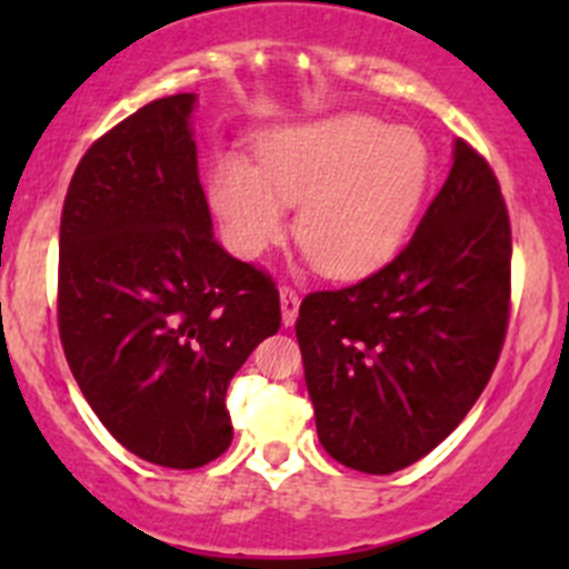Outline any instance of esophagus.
<instances>
[{
    "label": "esophagus",
    "instance_id": "obj_1",
    "mask_svg": "<svg viewBox=\"0 0 569 569\" xmlns=\"http://www.w3.org/2000/svg\"><path fill=\"white\" fill-rule=\"evenodd\" d=\"M280 311H283V325H295L297 313H300V295L291 286H280Z\"/></svg>",
    "mask_w": 569,
    "mask_h": 569
}]
</instances>
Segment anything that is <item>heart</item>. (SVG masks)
I'll list each match as a JSON object with an SVG mask.
<instances>
[{"label": "heart", "instance_id": "b5f03b06", "mask_svg": "<svg viewBox=\"0 0 569 569\" xmlns=\"http://www.w3.org/2000/svg\"><path fill=\"white\" fill-rule=\"evenodd\" d=\"M432 181V151L412 129L371 114H332L261 137L256 168L220 159L211 206L228 244L258 258L286 233L330 278H360L405 244Z\"/></svg>", "mask_w": 569, "mask_h": 569}]
</instances>
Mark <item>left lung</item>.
I'll return each mask as SVG.
<instances>
[{
	"mask_svg": "<svg viewBox=\"0 0 569 569\" xmlns=\"http://www.w3.org/2000/svg\"><path fill=\"white\" fill-rule=\"evenodd\" d=\"M509 308L501 183L457 140L449 178L393 261L302 300L295 330L327 455L386 476L443 443L490 382Z\"/></svg>",
	"mask_w": 569,
	"mask_h": 569,
	"instance_id": "8db88e82",
	"label": "left lung"
}]
</instances>
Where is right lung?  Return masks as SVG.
<instances>
[{"instance_id": "obj_1", "label": "right lung", "mask_w": 569, "mask_h": 569, "mask_svg": "<svg viewBox=\"0 0 569 569\" xmlns=\"http://www.w3.org/2000/svg\"><path fill=\"white\" fill-rule=\"evenodd\" d=\"M140 107L84 151L60 217L57 327L71 375L120 446L200 468L231 446V377L280 330L269 272L211 233L189 114Z\"/></svg>"}]
</instances>
